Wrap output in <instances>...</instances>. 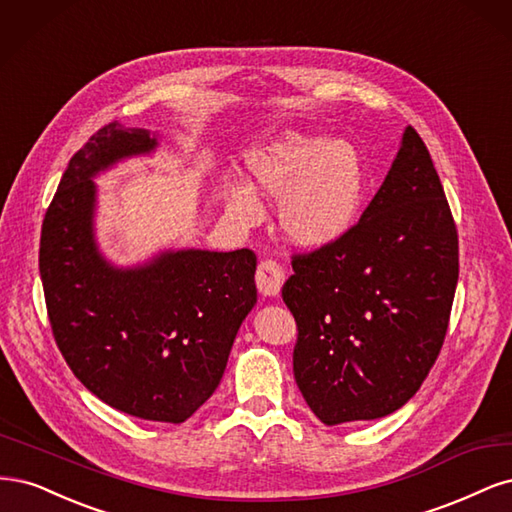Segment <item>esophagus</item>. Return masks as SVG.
<instances>
[{
  "mask_svg": "<svg viewBox=\"0 0 512 512\" xmlns=\"http://www.w3.org/2000/svg\"><path fill=\"white\" fill-rule=\"evenodd\" d=\"M257 289L263 295H278L280 287L285 283V270L276 259H261L257 266Z\"/></svg>",
  "mask_w": 512,
  "mask_h": 512,
  "instance_id": "34e87169",
  "label": "esophagus"
}]
</instances>
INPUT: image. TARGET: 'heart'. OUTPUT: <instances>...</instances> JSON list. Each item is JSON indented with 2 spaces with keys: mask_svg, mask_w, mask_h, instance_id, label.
I'll return each instance as SVG.
<instances>
[{
  "mask_svg": "<svg viewBox=\"0 0 512 512\" xmlns=\"http://www.w3.org/2000/svg\"><path fill=\"white\" fill-rule=\"evenodd\" d=\"M257 191L280 200L278 217L285 234L298 244L321 246L351 227L361 197V168L351 146L289 134L249 157ZM225 206L238 225L261 221L255 189L234 183Z\"/></svg>",
  "mask_w": 512,
  "mask_h": 512,
  "instance_id": "obj_1",
  "label": "heart"
}]
</instances>
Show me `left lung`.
Masks as SVG:
<instances>
[{"label":"left lung","mask_w":512,"mask_h":512,"mask_svg":"<svg viewBox=\"0 0 512 512\" xmlns=\"http://www.w3.org/2000/svg\"><path fill=\"white\" fill-rule=\"evenodd\" d=\"M291 266L283 300L310 410L336 425L402 408L440 355L459 276L457 227L415 129L361 219Z\"/></svg>","instance_id":"left-lung-1"}]
</instances>
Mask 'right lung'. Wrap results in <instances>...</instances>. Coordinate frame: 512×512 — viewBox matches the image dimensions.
Listing matches in <instances>:
<instances>
[{"instance_id":"add662e5","label":"right lung","mask_w":512,"mask_h":512,"mask_svg":"<svg viewBox=\"0 0 512 512\" xmlns=\"http://www.w3.org/2000/svg\"><path fill=\"white\" fill-rule=\"evenodd\" d=\"M144 129L104 125L65 168L40 238L48 321L65 364L108 406L183 423L219 387L238 327L257 302L251 249L163 253L114 270L91 234V176L153 151Z\"/></svg>"}]
</instances>
